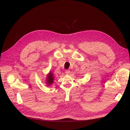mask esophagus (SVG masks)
Instances as JSON below:
<instances>
[{
	"label": "esophagus",
	"instance_id": "1",
	"mask_svg": "<svg viewBox=\"0 0 130 130\" xmlns=\"http://www.w3.org/2000/svg\"><path fill=\"white\" fill-rule=\"evenodd\" d=\"M65 72H66V74L69 75V74H70V71L69 70H66Z\"/></svg>",
	"mask_w": 130,
	"mask_h": 130
}]
</instances>
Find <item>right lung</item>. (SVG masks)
<instances>
[{
  "label": "right lung",
  "instance_id": "right-lung-1",
  "mask_svg": "<svg viewBox=\"0 0 130 130\" xmlns=\"http://www.w3.org/2000/svg\"><path fill=\"white\" fill-rule=\"evenodd\" d=\"M54 76L53 73L52 71H50L49 73L46 75V77L45 80V84L46 86H50L52 84H53L54 81Z\"/></svg>",
  "mask_w": 130,
  "mask_h": 130
}]
</instances>
